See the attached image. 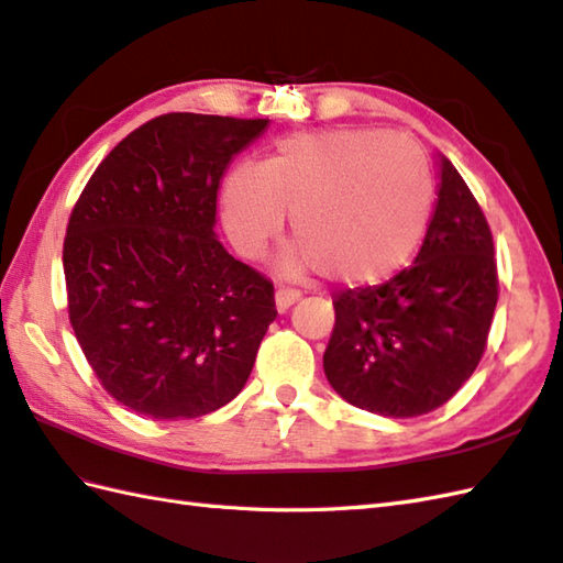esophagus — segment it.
I'll return each mask as SVG.
<instances>
[{"mask_svg":"<svg viewBox=\"0 0 563 563\" xmlns=\"http://www.w3.org/2000/svg\"><path fill=\"white\" fill-rule=\"evenodd\" d=\"M302 297V292L300 290H292V288H278L275 290V309H278V312L283 314V312H288V309L300 300Z\"/></svg>","mask_w":563,"mask_h":563,"instance_id":"obj_1","label":"esophagus"}]
</instances>
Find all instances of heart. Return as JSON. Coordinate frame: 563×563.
Returning <instances> with one entry per match:
<instances>
[{"label": "heart", "mask_w": 563, "mask_h": 563, "mask_svg": "<svg viewBox=\"0 0 563 563\" xmlns=\"http://www.w3.org/2000/svg\"><path fill=\"white\" fill-rule=\"evenodd\" d=\"M433 178L421 147L377 128H336L278 142L263 164H236L222 184L234 249L258 258L292 212L297 242L275 268L327 273L343 285L389 278L421 244Z\"/></svg>", "instance_id": "heart-1"}]
</instances>
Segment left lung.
<instances>
[{
    "mask_svg": "<svg viewBox=\"0 0 563 563\" xmlns=\"http://www.w3.org/2000/svg\"><path fill=\"white\" fill-rule=\"evenodd\" d=\"M496 302L492 230L460 172L440 154L435 212L411 266L333 302L329 385L369 413L433 411L479 365Z\"/></svg>",
    "mask_w": 563,
    "mask_h": 563,
    "instance_id": "obj_1",
    "label": "left lung"
}]
</instances>
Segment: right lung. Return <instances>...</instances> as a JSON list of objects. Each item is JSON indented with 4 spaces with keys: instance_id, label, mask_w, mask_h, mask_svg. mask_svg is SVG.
I'll list each match as a JSON object with an SVG mask.
<instances>
[{
    "instance_id": "obj_1",
    "label": "right lung",
    "mask_w": 563,
    "mask_h": 563,
    "mask_svg": "<svg viewBox=\"0 0 563 563\" xmlns=\"http://www.w3.org/2000/svg\"><path fill=\"white\" fill-rule=\"evenodd\" d=\"M268 118L166 113L111 150L67 224L75 336L130 411L178 421L244 389L275 319L273 283L214 234L220 181Z\"/></svg>"
}]
</instances>
